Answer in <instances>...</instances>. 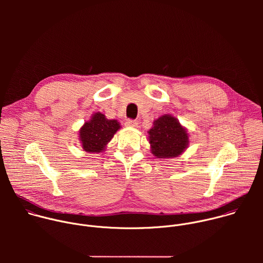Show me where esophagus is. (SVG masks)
Returning a JSON list of instances; mask_svg holds the SVG:
<instances>
[{
    "label": "esophagus",
    "instance_id": "esophagus-1",
    "mask_svg": "<svg viewBox=\"0 0 263 263\" xmlns=\"http://www.w3.org/2000/svg\"><path fill=\"white\" fill-rule=\"evenodd\" d=\"M125 125L127 127H130V128H134V127H137V122L136 121H133V120H127Z\"/></svg>",
    "mask_w": 263,
    "mask_h": 263
}]
</instances>
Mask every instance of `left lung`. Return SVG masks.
<instances>
[{"mask_svg":"<svg viewBox=\"0 0 263 263\" xmlns=\"http://www.w3.org/2000/svg\"><path fill=\"white\" fill-rule=\"evenodd\" d=\"M147 140L152 154L159 159L179 157L190 145L187 129L172 115H163L154 121L147 131Z\"/></svg>","mask_w":263,"mask_h":263,"instance_id":"1","label":"left lung"}]
</instances>
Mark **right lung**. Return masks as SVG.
<instances>
[{"mask_svg": "<svg viewBox=\"0 0 263 263\" xmlns=\"http://www.w3.org/2000/svg\"><path fill=\"white\" fill-rule=\"evenodd\" d=\"M121 128L118 120H108L102 112H95L79 130L81 146L87 153H102Z\"/></svg>", "mask_w": 263, "mask_h": 263, "instance_id": "1", "label": "right lung"}]
</instances>
